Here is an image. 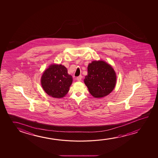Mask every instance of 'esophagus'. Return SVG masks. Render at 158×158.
Segmentation results:
<instances>
[{
	"mask_svg": "<svg viewBox=\"0 0 158 158\" xmlns=\"http://www.w3.org/2000/svg\"><path fill=\"white\" fill-rule=\"evenodd\" d=\"M81 79H82V76H78L77 77V80L78 81H81Z\"/></svg>",
	"mask_w": 158,
	"mask_h": 158,
	"instance_id": "34e87169",
	"label": "esophagus"
}]
</instances>
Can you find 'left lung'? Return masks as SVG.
Here are the masks:
<instances>
[{
    "instance_id": "1",
    "label": "left lung",
    "mask_w": 158,
    "mask_h": 158,
    "mask_svg": "<svg viewBox=\"0 0 158 158\" xmlns=\"http://www.w3.org/2000/svg\"><path fill=\"white\" fill-rule=\"evenodd\" d=\"M87 69L88 75L85 77L84 82L94 97H104L113 90L117 78L110 65L104 61H93Z\"/></svg>"
}]
</instances>
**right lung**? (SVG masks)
<instances>
[{
  "label": "right lung",
  "mask_w": 158,
  "mask_h": 158,
  "mask_svg": "<svg viewBox=\"0 0 158 158\" xmlns=\"http://www.w3.org/2000/svg\"><path fill=\"white\" fill-rule=\"evenodd\" d=\"M72 83V76L67 73V69L61 65H51L41 77L44 90L53 98L64 97L69 91Z\"/></svg>",
  "instance_id": "right-lung-1"
}]
</instances>
